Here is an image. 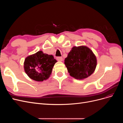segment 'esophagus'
<instances>
[{"instance_id": "1", "label": "esophagus", "mask_w": 123, "mask_h": 123, "mask_svg": "<svg viewBox=\"0 0 123 123\" xmlns=\"http://www.w3.org/2000/svg\"><path fill=\"white\" fill-rule=\"evenodd\" d=\"M56 59L59 62H62V57H57Z\"/></svg>"}]
</instances>
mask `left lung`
Masks as SVG:
<instances>
[{
	"mask_svg": "<svg viewBox=\"0 0 123 123\" xmlns=\"http://www.w3.org/2000/svg\"><path fill=\"white\" fill-rule=\"evenodd\" d=\"M65 64L70 76L83 80L94 72L97 60L93 52L87 47H74L65 58Z\"/></svg>",
	"mask_w": 123,
	"mask_h": 123,
	"instance_id": "obj_1",
	"label": "left lung"
}]
</instances>
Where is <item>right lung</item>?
<instances>
[{
	"mask_svg": "<svg viewBox=\"0 0 123 123\" xmlns=\"http://www.w3.org/2000/svg\"><path fill=\"white\" fill-rule=\"evenodd\" d=\"M57 61L52 55L43 53L40 51L26 57L24 62V69L30 79L42 81L50 77Z\"/></svg>",
	"mask_w": 123,
	"mask_h": 123,
	"instance_id": "right-lung-1",
	"label": "right lung"
}]
</instances>
